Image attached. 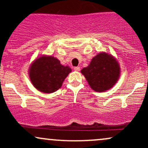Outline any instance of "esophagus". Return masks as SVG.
Wrapping results in <instances>:
<instances>
[{
	"label": "esophagus",
	"instance_id": "esophagus-1",
	"mask_svg": "<svg viewBox=\"0 0 148 148\" xmlns=\"http://www.w3.org/2000/svg\"><path fill=\"white\" fill-rule=\"evenodd\" d=\"M74 71H76V72H79V71H80V67H74Z\"/></svg>",
	"mask_w": 148,
	"mask_h": 148
}]
</instances>
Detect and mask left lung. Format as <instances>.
Here are the masks:
<instances>
[{"instance_id": "obj_1", "label": "left lung", "mask_w": 148, "mask_h": 148, "mask_svg": "<svg viewBox=\"0 0 148 148\" xmlns=\"http://www.w3.org/2000/svg\"><path fill=\"white\" fill-rule=\"evenodd\" d=\"M120 67L111 55L101 53L92 59L81 73L90 87L96 92H103L115 85L120 76Z\"/></svg>"}]
</instances>
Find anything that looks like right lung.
Wrapping results in <instances>:
<instances>
[{
	"mask_svg": "<svg viewBox=\"0 0 148 148\" xmlns=\"http://www.w3.org/2000/svg\"><path fill=\"white\" fill-rule=\"evenodd\" d=\"M71 69L62 65L52 56H42L36 59L30 67V79L38 90L45 93L54 92L62 86Z\"/></svg>",
	"mask_w": 148,
	"mask_h": 148,
	"instance_id": "add662e5",
	"label": "right lung"
}]
</instances>
